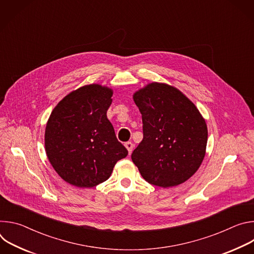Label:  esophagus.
<instances>
[{
	"instance_id": "34e87169",
	"label": "esophagus",
	"mask_w": 254,
	"mask_h": 254,
	"mask_svg": "<svg viewBox=\"0 0 254 254\" xmlns=\"http://www.w3.org/2000/svg\"><path fill=\"white\" fill-rule=\"evenodd\" d=\"M125 146H126V148L127 149L128 154L130 155V154H131V152H132V149H133V144H132V142H131V141H127V142L125 143Z\"/></svg>"
}]
</instances>
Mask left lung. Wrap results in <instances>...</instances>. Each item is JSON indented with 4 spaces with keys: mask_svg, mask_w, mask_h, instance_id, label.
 Masks as SVG:
<instances>
[{
    "mask_svg": "<svg viewBox=\"0 0 254 254\" xmlns=\"http://www.w3.org/2000/svg\"><path fill=\"white\" fill-rule=\"evenodd\" d=\"M133 100L142 121V140L131 160L148 183L169 188L199 169L207 146V126L195 104L175 87L151 83Z\"/></svg>",
    "mask_w": 254,
    "mask_h": 254,
    "instance_id": "left-lung-1",
    "label": "left lung"
}]
</instances>
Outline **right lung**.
Here are the masks:
<instances>
[{"label":"right lung","mask_w":254,"mask_h":254,"mask_svg":"<svg viewBox=\"0 0 254 254\" xmlns=\"http://www.w3.org/2000/svg\"><path fill=\"white\" fill-rule=\"evenodd\" d=\"M112 96L110 88L86 85L66 95L50 115L45 129L46 154L57 174L71 185L95 187L127 156L106 117Z\"/></svg>","instance_id":"1"}]
</instances>
